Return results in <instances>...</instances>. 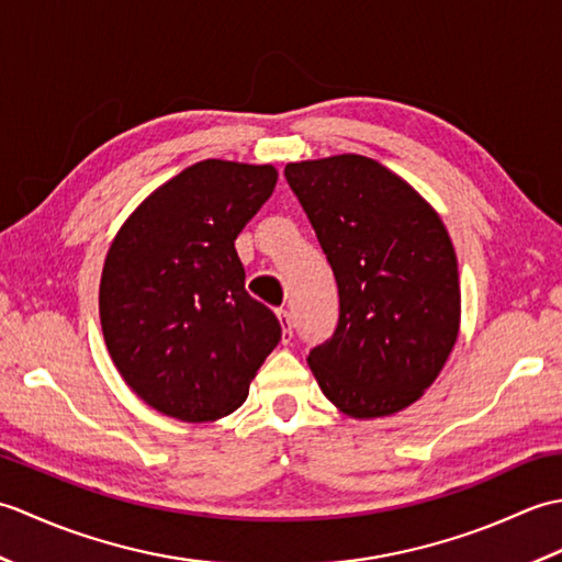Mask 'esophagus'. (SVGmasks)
I'll return each instance as SVG.
<instances>
[{
    "instance_id": "1",
    "label": "esophagus",
    "mask_w": 562,
    "mask_h": 562,
    "mask_svg": "<svg viewBox=\"0 0 562 562\" xmlns=\"http://www.w3.org/2000/svg\"><path fill=\"white\" fill-rule=\"evenodd\" d=\"M278 318H280V324H282V333H284V342H290L292 340V314L288 312V308H278Z\"/></svg>"
}]
</instances>
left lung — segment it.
Here are the masks:
<instances>
[{
    "mask_svg": "<svg viewBox=\"0 0 562 562\" xmlns=\"http://www.w3.org/2000/svg\"><path fill=\"white\" fill-rule=\"evenodd\" d=\"M336 274L340 316L306 362L350 417L415 403L459 336L461 290L439 214L386 166L360 154L284 166Z\"/></svg>",
    "mask_w": 562,
    "mask_h": 562,
    "instance_id": "8db88e82",
    "label": "left lung"
}]
</instances>
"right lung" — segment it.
Listing matches in <instances>:
<instances>
[{
    "instance_id": "right-lung-1",
    "label": "right lung",
    "mask_w": 562,
    "mask_h": 562,
    "mask_svg": "<svg viewBox=\"0 0 562 562\" xmlns=\"http://www.w3.org/2000/svg\"><path fill=\"white\" fill-rule=\"evenodd\" d=\"M278 171L207 159L142 202L111 244L99 312L127 386L186 423L234 413L278 348L280 321L246 292L234 248Z\"/></svg>"
}]
</instances>
